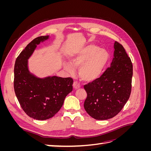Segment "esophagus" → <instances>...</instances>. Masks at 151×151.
Returning a JSON list of instances; mask_svg holds the SVG:
<instances>
[{
    "instance_id": "34e87169",
    "label": "esophagus",
    "mask_w": 151,
    "mask_h": 151,
    "mask_svg": "<svg viewBox=\"0 0 151 151\" xmlns=\"http://www.w3.org/2000/svg\"><path fill=\"white\" fill-rule=\"evenodd\" d=\"M73 88H74V89H78L81 88V85H80V84L77 83V81H75L74 84H73Z\"/></svg>"
}]
</instances>
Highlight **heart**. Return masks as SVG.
Listing matches in <instances>:
<instances>
[{"instance_id": "1", "label": "heart", "mask_w": 151, "mask_h": 151, "mask_svg": "<svg viewBox=\"0 0 151 151\" xmlns=\"http://www.w3.org/2000/svg\"><path fill=\"white\" fill-rule=\"evenodd\" d=\"M109 59L106 50L100 49L97 45L91 44L85 47L65 63V69L70 73L74 68H79L81 78L85 81H93L101 76Z\"/></svg>"}]
</instances>
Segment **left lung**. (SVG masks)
I'll return each mask as SVG.
<instances>
[{
    "instance_id": "obj_1",
    "label": "left lung",
    "mask_w": 151,
    "mask_h": 151,
    "mask_svg": "<svg viewBox=\"0 0 151 151\" xmlns=\"http://www.w3.org/2000/svg\"><path fill=\"white\" fill-rule=\"evenodd\" d=\"M111 65L98 79L84 85L87 93L84 107L96 120H108L119 113L130 98L133 65L125 48L114 43Z\"/></svg>"
}]
</instances>
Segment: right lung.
I'll use <instances>...</instances> for the list:
<instances>
[{
  "instance_id": "1",
  "label": "right lung",
  "mask_w": 151,
  "mask_h": 151,
  "mask_svg": "<svg viewBox=\"0 0 151 151\" xmlns=\"http://www.w3.org/2000/svg\"><path fill=\"white\" fill-rule=\"evenodd\" d=\"M48 38L49 36H42L34 39L21 52L14 65V88L18 101L27 115L38 120L53 117L72 91L71 77L38 78L29 71V58L37 45Z\"/></svg>"
}]
</instances>
